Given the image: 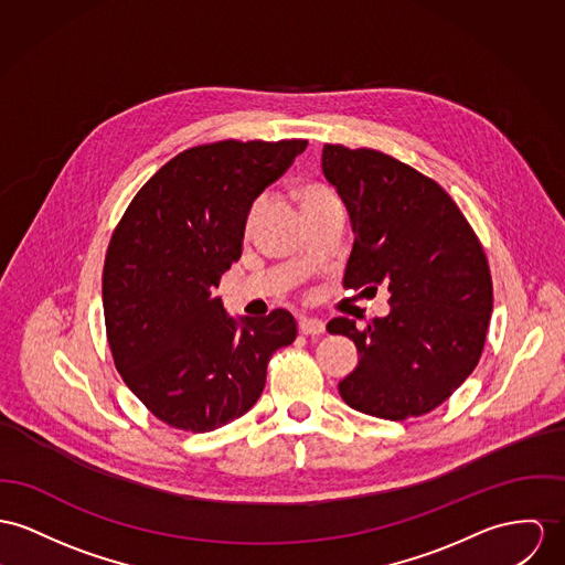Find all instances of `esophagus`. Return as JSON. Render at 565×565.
<instances>
[{
  "label": "esophagus",
  "mask_w": 565,
  "mask_h": 565,
  "mask_svg": "<svg viewBox=\"0 0 565 565\" xmlns=\"http://www.w3.org/2000/svg\"><path fill=\"white\" fill-rule=\"evenodd\" d=\"M299 331H301L303 335H320V333H324V322H322L320 318H307V316H301V318H299Z\"/></svg>",
  "instance_id": "1"
}]
</instances>
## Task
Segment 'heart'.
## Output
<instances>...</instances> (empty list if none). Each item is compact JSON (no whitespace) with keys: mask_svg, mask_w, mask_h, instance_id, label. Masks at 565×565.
<instances>
[{"mask_svg":"<svg viewBox=\"0 0 565 565\" xmlns=\"http://www.w3.org/2000/svg\"><path fill=\"white\" fill-rule=\"evenodd\" d=\"M295 195H297V200H299L305 215L311 213V211H316V209H320V206H324V204H329V202H333V200H338L335 193H333L329 186L320 184V182H301V184L295 189ZM260 211L262 200H258V202L252 204V209H249V213H247V223H245L247 230L254 227V223H256V218L260 215Z\"/></svg>","mask_w":565,"mask_h":565,"instance_id":"obj_1","label":"heart"}]
</instances>
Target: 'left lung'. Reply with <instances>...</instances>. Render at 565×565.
I'll list each match as a JSON object with an SVG mask.
<instances>
[{
  "label": "left lung",
  "instance_id": "1",
  "mask_svg": "<svg viewBox=\"0 0 565 565\" xmlns=\"http://www.w3.org/2000/svg\"><path fill=\"white\" fill-rule=\"evenodd\" d=\"M322 172L354 230L344 288L391 292L385 318L363 329L344 316L327 324L359 350L340 395L372 417H422L469 379L481 356L492 311L483 247L436 180L381 150L324 143Z\"/></svg>",
  "mask_w": 565,
  "mask_h": 565
}]
</instances>
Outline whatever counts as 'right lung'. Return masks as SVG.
Listing matches in <instances>:
<instances>
[{"instance_id": "1", "label": "right lung", "mask_w": 565, "mask_h": 565, "mask_svg": "<svg viewBox=\"0 0 565 565\" xmlns=\"http://www.w3.org/2000/svg\"><path fill=\"white\" fill-rule=\"evenodd\" d=\"M307 139H223L182 150L130 200L103 266L107 342L141 404L211 433L260 397L275 350L297 340L286 309L241 322L213 297L241 258L247 213Z\"/></svg>"}]
</instances>
